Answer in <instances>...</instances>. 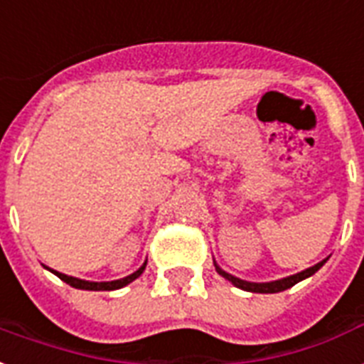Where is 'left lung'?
I'll list each match as a JSON object with an SVG mask.
<instances>
[{"label":"left lung","instance_id":"8db88e82","mask_svg":"<svg viewBox=\"0 0 364 364\" xmlns=\"http://www.w3.org/2000/svg\"><path fill=\"white\" fill-rule=\"evenodd\" d=\"M326 260L319 262V264H315V266L308 267V269H304V272L296 273V275H290V277H284V279H277V281H269V283H250V281H243V279L235 277L232 273L224 272L216 262H214V267H216V272L220 273L222 277L228 279L230 283H233L237 289H243L247 292H260V294H273V292H281V290H287L290 287H294L296 283L304 281V279L311 277L317 269H321V266L325 264Z\"/></svg>","mask_w":364,"mask_h":364}]
</instances>
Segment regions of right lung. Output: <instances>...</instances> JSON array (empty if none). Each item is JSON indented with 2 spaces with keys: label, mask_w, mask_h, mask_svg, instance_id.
<instances>
[{
  "label": "right lung",
  "mask_w": 364,
  "mask_h": 364,
  "mask_svg": "<svg viewBox=\"0 0 364 364\" xmlns=\"http://www.w3.org/2000/svg\"><path fill=\"white\" fill-rule=\"evenodd\" d=\"M47 267V266H45ZM49 269V267H47ZM146 269V262H144L142 266L138 267L136 272L131 273V275H127L123 279H117V281H104V283H95V281H83V279H77V277H72V275H64L60 272H55V269H49L53 272L58 279H62L64 283H68L70 287H74V289H81V290H117V289H123L125 284L132 283L134 279L140 277L142 272Z\"/></svg>",
  "instance_id": "obj_1"
}]
</instances>
